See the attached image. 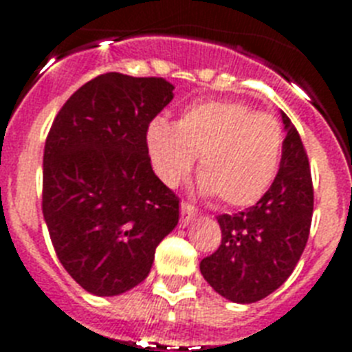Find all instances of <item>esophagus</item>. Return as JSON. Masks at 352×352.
Listing matches in <instances>:
<instances>
[{"label": "esophagus", "mask_w": 352, "mask_h": 352, "mask_svg": "<svg viewBox=\"0 0 352 352\" xmlns=\"http://www.w3.org/2000/svg\"><path fill=\"white\" fill-rule=\"evenodd\" d=\"M195 215H197V210L193 208L192 204L188 203H181V223L184 226L190 225V221L195 219Z\"/></svg>", "instance_id": "obj_1"}]
</instances>
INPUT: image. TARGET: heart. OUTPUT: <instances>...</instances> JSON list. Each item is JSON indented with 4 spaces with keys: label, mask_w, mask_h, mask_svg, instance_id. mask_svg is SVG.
<instances>
[{
    "label": "heart",
    "mask_w": 352,
    "mask_h": 352,
    "mask_svg": "<svg viewBox=\"0 0 352 352\" xmlns=\"http://www.w3.org/2000/svg\"><path fill=\"white\" fill-rule=\"evenodd\" d=\"M281 126L268 113L241 102L204 100L171 124L149 122L146 146L155 173L177 186L199 157V188L230 208L256 204L267 193L281 159Z\"/></svg>",
    "instance_id": "heart-1"
}]
</instances>
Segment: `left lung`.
<instances>
[{
  "label": "left lung",
  "mask_w": 352,
  "mask_h": 352,
  "mask_svg": "<svg viewBox=\"0 0 352 352\" xmlns=\"http://www.w3.org/2000/svg\"><path fill=\"white\" fill-rule=\"evenodd\" d=\"M279 171L268 192L245 212L217 217L219 248L201 261L210 287L234 303H254L287 281L305 250L314 190L307 151L290 118Z\"/></svg>",
  "instance_id": "8db88e82"
}]
</instances>
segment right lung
I'll return each mask as SVG.
<instances>
[{"instance_id":"right-lung-1","label":"right lung","mask_w":352,"mask_h":352,"mask_svg":"<svg viewBox=\"0 0 352 352\" xmlns=\"http://www.w3.org/2000/svg\"><path fill=\"white\" fill-rule=\"evenodd\" d=\"M173 89L164 78L100 74L63 104L47 135L43 219L63 268L91 294L142 283L179 223V197L155 175L146 146Z\"/></svg>"}]
</instances>
